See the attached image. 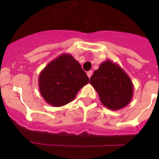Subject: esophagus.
Masks as SVG:
<instances>
[{"mask_svg": "<svg viewBox=\"0 0 159 159\" xmlns=\"http://www.w3.org/2000/svg\"><path fill=\"white\" fill-rule=\"evenodd\" d=\"M92 73H93V72H92V70H90V71H88V72H87V76H88V77H89V78H91V77L92 76Z\"/></svg>", "mask_w": 159, "mask_h": 159, "instance_id": "1", "label": "esophagus"}]
</instances>
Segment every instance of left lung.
Wrapping results in <instances>:
<instances>
[{
    "label": "left lung",
    "mask_w": 159,
    "mask_h": 159,
    "mask_svg": "<svg viewBox=\"0 0 159 159\" xmlns=\"http://www.w3.org/2000/svg\"><path fill=\"white\" fill-rule=\"evenodd\" d=\"M90 83L98 92L102 104L114 111L127 106L133 96L130 78L118 65L109 60L95 71Z\"/></svg>",
    "instance_id": "obj_1"
}]
</instances>
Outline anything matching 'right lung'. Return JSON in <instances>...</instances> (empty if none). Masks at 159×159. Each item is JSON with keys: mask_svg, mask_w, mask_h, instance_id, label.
I'll return each instance as SVG.
<instances>
[{"mask_svg": "<svg viewBox=\"0 0 159 159\" xmlns=\"http://www.w3.org/2000/svg\"><path fill=\"white\" fill-rule=\"evenodd\" d=\"M88 82L87 73L70 54H62L49 62L39 78L42 97L48 104L57 107L72 102Z\"/></svg>", "mask_w": 159, "mask_h": 159, "instance_id": "right-lung-1", "label": "right lung"}]
</instances>
